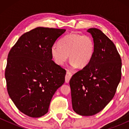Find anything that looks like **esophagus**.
<instances>
[{"label": "esophagus", "mask_w": 129, "mask_h": 129, "mask_svg": "<svg viewBox=\"0 0 129 129\" xmlns=\"http://www.w3.org/2000/svg\"><path fill=\"white\" fill-rule=\"evenodd\" d=\"M72 76V74L69 72V71H67L66 73V83H69L70 80Z\"/></svg>", "instance_id": "34e87169"}]
</instances>
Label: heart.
I'll use <instances>...</instances> for the list:
<instances>
[{
  "instance_id": "heart-1",
  "label": "heart",
  "mask_w": 129,
  "mask_h": 129,
  "mask_svg": "<svg viewBox=\"0 0 129 129\" xmlns=\"http://www.w3.org/2000/svg\"><path fill=\"white\" fill-rule=\"evenodd\" d=\"M94 41L88 35L70 34L59 40L58 45H53L51 54L57 65L64 63L69 55L73 67L83 69L89 64L94 53Z\"/></svg>"
}]
</instances>
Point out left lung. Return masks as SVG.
<instances>
[{
    "label": "left lung",
    "mask_w": 129,
    "mask_h": 129,
    "mask_svg": "<svg viewBox=\"0 0 129 129\" xmlns=\"http://www.w3.org/2000/svg\"><path fill=\"white\" fill-rule=\"evenodd\" d=\"M95 49L89 64L70 81L72 107L77 114L92 116L113 99L121 78V59L115 44L100 29L91 28Z\"/></svg>",
    "instance_id": "obj_1"
}]
</instances>
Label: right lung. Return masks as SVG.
Here are the masks:
<instances>
[{
	"label": "right lung",
	"instance_id": "obj_1",
	"mask_svg": "<svg viewBox=\"0 0 129 129\" xmlns=\"http://www.w3.org/2000/svg\"><path fill=\"white\" fill-rule=\"evenodd\" d=\"M66 31L36 28L22 35L9 52L7 90L17 109L27 116L45 115L53 96L64 83L66 71L52 60L51 48Z\"/></svg>",
	"mask_w": 129,
	"mask_h": 129
}]
</instances>
